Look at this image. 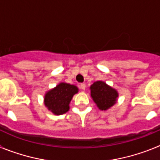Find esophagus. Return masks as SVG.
Returning a JSON list of instances; mask_svg holds the SVG:
<instances>
[{"instance_id":"34e87169","label":"esophagus","mask_w":160,"mask_h":160,"mask_svg":"<svg viewBox=\"0 0 160 160\" xmlns=\"http://www.w3.org/2000/svg\"><path fill=\"white\" fill-rule=\"evenodd\" d=\"M79 87H80V89H81L82 90L84 91V90H86V84H85V83H81V84L79 85Z\"/></svg>"}]
</instances>
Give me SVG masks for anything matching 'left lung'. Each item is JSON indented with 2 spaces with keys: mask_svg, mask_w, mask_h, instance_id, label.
I'll use <instances>...</instances> for the list:
<instances>
[{
  "mask_svg": "<svg viewBox=\"0 0 160 160\" xmlns=\"http://www.w3.org/2000/svg\"><path fill=\"white\" fill-rule=\"evenodd\" d=\"M90 95L98 107L102 111H106L116 102L118 93L104 82L98 81L91 85Z\"/></svg>",
  "mask_w": 160,
  "mask_h": 160,
  "instance_id": "1",
  "label": "left lung"
}]
</instances>
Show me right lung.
<instances>
[{"label":"right lung","mask_w":160,"mask_h":160,"mask_svg":"<svg viewBox=\"0 0 160 160\" xmlns=\"http://www.w3.org/2000/svg\"><path fill=\"white\" fill-rule=\"evenodd\" d=\"M78 89L73 85L68 83H60L46 93L45 96V105L53 114L59 115L67 112L70 109L69 104L72 98Z\"/></svg>","instance_id":"add662e5"}]
</instances>
